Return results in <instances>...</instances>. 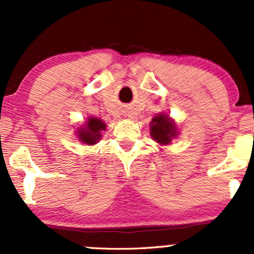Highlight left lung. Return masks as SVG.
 <instances>
[{"instance_id":"1","label":"left lung","mask_w":254,"mask_h":254,"mask_svg":"<svg viewBox=\"0 0 254 254\" xmlns=\"http://www.w3.org/2000/svg\"><path fill=\"white\" fill-rule=\"evenodd\" d=\"M150 125V135L154 141L160 144H168L172 138L177 135L176 125L172 123L165 115H159L154 117Z\"/></svg>"}]
</instances>
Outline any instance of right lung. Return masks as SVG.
I'll return each instance as SVG.
<instances>
[{"label":"right lung","instance_id":"right-lung-1","mask_svg":"<svg viewBox=\"0 0 254 254\" xmlns=\"http://www.w3.org/2000/svg\"><path fill=\"white\" fill-rule=\"evenodd\" d=\"M105 124L98 118H89L84 127L78 131V138L86 144H95L100 139L101 131L105 130Z\"/></svg>","mask_w":254,"mask_h":254}]
</instances>
